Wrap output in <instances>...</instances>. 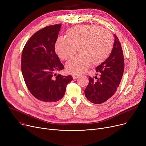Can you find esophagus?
Masks as SVG:
<instances>
[{
	"instance_id": "esophagus-1",
	"label": "esophagus",
	"mask_w": 146,
	"mask_h": 146,
	"mask_svg": "<svg viewBox=\"0 0 146 146\" xmlns=\"http://www.w3.org/2000/svg\"><path fill=\"white\" fill-rule=\"evenodd\" d=\"M72 76L74 79H78L79 77H80V74H72Z\"/></svg>"
}]
</instances>
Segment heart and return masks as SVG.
<instances>
[{"instance_id": "obj_1", "label": "heart", "mask_w": 146, "mask_h": 146, "mask_svg": "<svg viewBox=\"0 0 146 146\" xmlns=\"http://www.w3.org/2000/svg\"><path fill=\"white\" fill-rule=\"evenodd\" d=\"M68 38L60 36L55 44L58 56L67 60L74 56L79 48L81 54L75 56L66 63L67 70L82 73L87 70L92 62L104 60L111 50L113 38L110 32L95 25L79 26L68 32Z\"/></svg>"}]
</instances>
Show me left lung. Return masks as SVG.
<instances>
[{"label": "left lung", "instance_id": "left-lung-1", "mask_svg": "<svg viewBox=\"0 0 146 146\" xmlns=\"http://www.w3.org/2000/svg\"><path fill=\"white\" fill-rule=\"evenodd\" d=\"M114 43L110 56L96 67L100 73L96 80L89 77V84L85 90L86 98L92 103L101 104L112 97L119 85L124 70L123 52L118 37L114 34ZM97 75V74H96Z\"/></svg>", "mask_w": 146, "mask_h": 146}]
</instances>
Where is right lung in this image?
<instances>
[{"label":"right lung","mask_w":146,"mask_h":146,"mask_svg":"<svg viewBox=\"0 0 146 146\" xmlns=\"http://www.w3.org/2000/svg\"><path fill=\"white\" fill-rule=\"evenodd\" d=\"M61 26L50 25L38 31L29 38L22 53L21 70L26 85L35 98L44 102L60 100L67 85L73 79L70 75L55 73L64 68L54 47Z\"/></svg>","instance_id":"right-lung-1"}]
</instances>
